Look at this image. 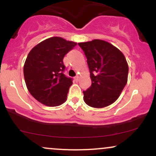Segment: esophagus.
<instances>
[{
    "mask_svg": "<svg viewBox=\"0 0 156 156\" xmlns=\"http://www.w3.org/2000/svg\"><path fill=\"white\" fill-rule=\"evenodd\" d=\"M74 79H75V80H76V81H78V80H79V76H76L74 78Z\"/></svg>",
    "mask_w": 156,
    "mask_h": 156,
    "instance_id": "1",
    "label": "esophagus"
}]
</instances>
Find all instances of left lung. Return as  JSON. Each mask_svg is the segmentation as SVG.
Here are the masks:
<instances>
[{
  "instance_id": "obj_1",
  "label": "left lung",
  "mask_w": 156,
  "mask_h": 156,
  "mask_svg": "<svg viewBox=\"0 0 156 156\" xmlns=\"http://www.w3.org/2000/svg\"><path fill=\"white\" fill-rule=\"evenodd\" d=\"M87 58L91 87L83 91V101L93 108H104L118 99L128 81L125 55L113 44L101 39L80 42Z\"/></svg>"
}]
</instances>
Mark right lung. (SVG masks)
Wrapping results in <instances>:
<instances>
[{
  "label": "right lung",
  "mask_w": 156,
  "mask_h": 156,
  "mask_svg": "<svg viewBox=\"0 0 156 156\" xmlns=\"http://www.w3.org/2000/svg\"><path fill=\"white\" fill-rule=\"evenodd\" d=\"M77 44L62 37L42 41L29 52L23 67L26 87L37 101L48 106L66 101L73 79L64 74L63 58Z\"/></svg>",
  "instance_id": "right-lung-1"
}]
</instances>
